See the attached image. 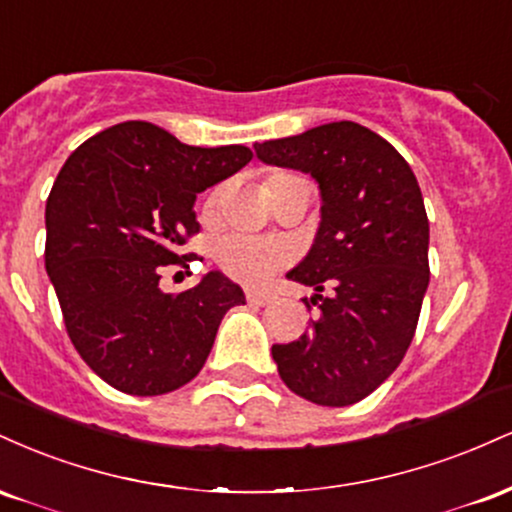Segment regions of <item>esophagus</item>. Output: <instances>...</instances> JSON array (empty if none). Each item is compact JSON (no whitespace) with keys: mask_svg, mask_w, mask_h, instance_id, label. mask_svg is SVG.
Wrapping results in <instances>:
<instances>
[{"mask_svg":"<svg viewBox=\"0 0 512 512\" xmlns=\"http://www.w3.org/2000/svg\"><path fill=\"white\" fill-rule=\"evenodd\" d=\"M245 298H248L250 305H267V303H272V296H269L267 291H248V293H245Z\"/></svg>","mask_w":512,"mask_h":512,"instance_id":"esophagus-1","label":"esophagus"}]
</instances>
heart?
<instances>
[{
  "instance_id": "heart-1",
  "label": "heart",
  "mask_w": 512,
  "mask_h": 512,
  "mask_svg": "<svg viewBox=\"0 0 512 512\" xmlns=\"http://www.w3.org/2000/svg\"><path fill=\"white\" fill-rule=\"evenodd\" d=\"M303 178L298 175L286 173H272L267 178V190L269 195H274L276 190H281L284 185L298 182ZM221 187L209 192L207 202H204V219H214L216 209L221 204ZM216 262L219 267L233 279L243 281V284H262L264 279H269L274 272H279L286 262H289V250L281 243L274 240H262V238H250V236H228L216 245Z\"/></svg>"
}]
</instances>
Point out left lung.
I'll use <instances>...</instances> for the list:
<instances>
[{"instance_id":"1","label":"left lung","mask_w":512,"mask_h":512,"mask_svg":"<svg viewBox=\"0 0 512 512\" xmlns=\"http://www.w3.org/2000/svg\"><path fill=\"white\" fill-rule=\"evenodd\" d=\"M257 158L310 173L322 221L289 279L313 286L320 317L272 356L291 392L322 407L361 402L407 354L428 289V216L414 170L358 122L255 144Z\"/></svg>"}]
</instances>
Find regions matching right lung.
<instances>
[{"label":"right lung","instance_id":"1","mask_svg":"<svg viewBox=\"0 0 512 512\" xmlns=\"http://www.w3.org/2000/svg\"><path fill=\"white\" fill-rule=\"evenodd\" d=\"M250 158L248 146H187L129 120L86 139L62 166L45 204V269L74 349L115 390L154 397L190 383L223 315L245 303L221 272L178 296L158 281L195 260L180 250L199 233L197 192Z\"/></svg>","mask_w":512,"mask_h":512}]
</instances>
